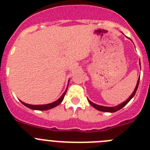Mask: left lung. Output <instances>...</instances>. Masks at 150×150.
Instances as JSON below:
<instances>
[{
  "label": "left lung",
  "mask_w": 150,
  "mask_h": 150,
  "mask_svg": "<svg viewBox=\"0 0 150 150\" xmlns=\"http://www.w3.org/2000/svg\"><path fill=\"white\" fill-rule=\"evenodd\" d=\"M139 81H140V78H138V80H137V86H136V87H135L133 93L132 94V95H130V97L128 98V99H127L125 101H124L123 103H122V104H119L118 106H116V107H104V106H100V105H98V104H94V103H92V102L91 101V100H88V102H89V104H91V106L93 107H95V109L98 110H100V111H103V112H116V111L120 110V109H122L123 107H125V106L127 104H128V102L131 100V99L133 98L134 96L135 93H136V91H137V88H138V86H139Z\"/></svg>",
  "instance_id": "1"
}]
</instances>
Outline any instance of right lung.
I'll return each instance as SVG.
<instances>
[{
	"label": "right lung",
	"instance_id": "add662e5",
	"mask_svg": "<svg viewBox=\"0 0 150 150\" xmlns=\"http://www.w3.org/2000/svg\"><path fill=\"white\" fill-rule=\"evenodd\" d=\"M67 89L65 90V91H64V92L63 93V95H62V96H61L60 98H59L56 100V101L52 102V103H51V104H43V105H31V104H25V103L22 102V100H21V102H22L24 105L26 106V107H28V108H30V109H31V110H47L52 109V108H53V107H57V106L59 105V104L62 103V101L63 100L64 98V95H65L66 92H67Z\"/></svg>",
	"mask_w": 150,
	"mask_h": 150
}]
</instances>
